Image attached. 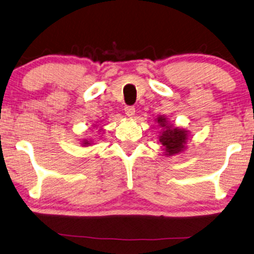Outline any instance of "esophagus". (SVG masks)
I'll return each mask as SVG.
<instances>
[{
    "label": "esophagus",
    "instance_id": "34e87169",
    "mask_svg": "<svg viewBox=\"0 0 254 254\" xmlns=\"http://www.w3.org/2000/svg\"><path fill=\"white\" fill-rule=\"evenodd\" d=\"M124 111H126V114H127L128 117H133V116H134L135 108L132 107V106H127V107L124 108Z\"/></svg>",
    "mask_w": 254,
    "mask_h": 254
}]
</instances>
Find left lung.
Here are the masks:
<instances>
[{"label":"left lung","instance_id":"1","mask_svg":"<svg viewBox=\"0 0 254 254\" xmlns=\"http://www.w3.org/2000/svg\"><path fill=\"white\" fill-rule=\"evenodd\" d=\"M155 121L161 128L158 139L163 146L165 156H173L183 153L186 149L189 131L184 127H175L170 123L165 115H158Z\"/></svg>","mask_w":254,"mask_h":254}]
</instances>
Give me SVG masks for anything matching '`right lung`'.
<instances>
[{"instance_id":"1","label":"right lung","mask_w":254,"mask_h":254,"mask_svg":"<svg viewBox=\"0 0 254 254\" xmlns=\"http://www.w3.org/2000/svg\"><path fill=\"white\" fill-rule=\"evenodd\" d=\"M101 131H103V128H99V130H98V132H101ZM92 145H94V141L92 139H83L81 141V146L83 147H90Z\"/></svg>"}]
</instances>
